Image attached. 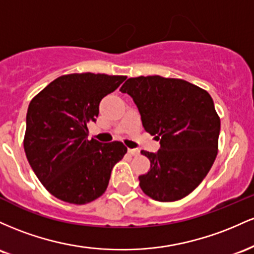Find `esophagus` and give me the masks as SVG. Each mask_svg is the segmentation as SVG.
Here are the masks:
<instances>
[{"label":"esophagus","mask_w":254,"mask_h":254,"mask_svg":"<svg viewBox=\"0 0 254 254\" xmlns=\"http://www.w3.org/2000/svg\"><path fill=\"white\" fill-rule=\"evenodd\" d=\"M128 153L132 156H138L139 153H140V151L139 150H135V149H128Z\"/></svg>","instance_id":"1"}]
</instances>
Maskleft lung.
I'll use <instances>...</instances> for the list:
<instances>
[{
    "instance_id": "left-lung-1",
    "label": "left lung",
    "mask_w": 254,
    "mask_h": 254,
    "mask_svg": "<svg viewBox=\"0 0 254 254\" xmlns=\"http://www.w3.org/2000/svg\"><path fill=\"white\" fill-rule=\"evenodd\" d=\"M133 98L142 126L161 141L157 153L142 150L150 170L139 186L150 198L175 201L199 186L218 152L221 120L207 91L159 75L129 78L120 89Z\"/></svg>"
}]
</instances>
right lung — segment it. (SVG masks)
<instances>
[{
  "label": "right lung",
  "instance_id": "right-lung-1",
  "mask_svg": "<svg viewBox=\"0 0 254 254\" xmlns=\"http://www.w3.org/2000/svg\"><path fill=\"white\" fill-rule=\"evenodd\" d=\"M125 75L73 73L59 76L28 105L24 149L28 163L54 196L82 205L99 198L113 167L124 158L121 141L87 139L99 102L126 80Z\"/></svg>",
  "mask_w": 254,
  "mask_h": 254
}]
</instances>
